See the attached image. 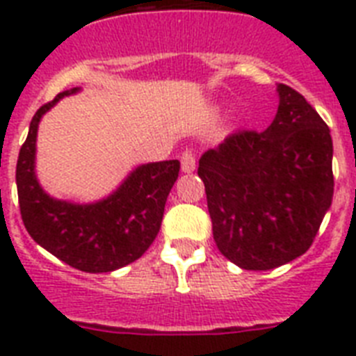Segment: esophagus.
<instances>
[{"mask_svg": "<svg viewBox=\"0 0 356 356\" xmlns=\"http://www.w3.org/2000/svg\"><path fill=\"white\" fill-rule=\"evenodd\" d=\"M181 170L184 173H192L195 170V156L190 149L183 151V156H181Z\"/></svg>", "mask_w": 356, "mask_h": 356, "instance_id": "esophagus-1", "label": "esophagus"}]
</instances>
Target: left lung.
I'll return each instance as SVG.
<instances>
[{"label":"left lung","instance_id":"8db88e82","mask_svg":"<svg viewBox=\"0 0 356 356\" xmlns=\"http://www.w3.org/2000/svg\"><path fill=\"white\" fill-rule=\"evenodd\" d=\"M277 96L264 133H231L197 168L214 242L242 270H273L301 257L332 203L331 131L299 92L277 85Z\"/></svg>","mask_w":356,"mask_h":356}]
</instances>
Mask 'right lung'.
<instances>
[{
	"instance_id": "right-lung-1",
	"label": "right lung",
	"mask_w": 356,
	"mask_h": 356,
	"mask_svg": "<svg viewBox=\"0 0 356 356\" xmlns=\"http://www.w3.org/2000/svg\"><path fill=\"white\" fill-rule=\"evenodd\" d=\"M60 92L36 111L16 164L22 220L40 248L75 270L107 273L138 260L159 234L168 194L179 175V161L147 162L133 168L111 194L90 203L57 200L36 177V134L42 116L63 97Z\"/></svg>"
}]
</instances>
